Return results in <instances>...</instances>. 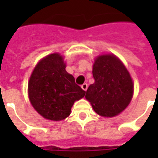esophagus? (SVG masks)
I'll return each instance as SVG.
<instances>
[{"label": "esophagus", "mask_w": 158, "mask_h": 158, "mask_svg": "<svg viewBox=\"0 0 158 158\" xmlns=\"http://www.w3.org/2000/svg\"><path fill=\"white\" fill-rule=\"evenodd\" d=\"M81 88H82L84 90H87V89H88V85L86 84V83H85V84H83L82 85H81Z\"/></svg>", "instance_id": "esophagus-1"}]
</instances>
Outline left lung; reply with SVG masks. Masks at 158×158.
<instances>
[{"label": "left lung", "mask_w": 158, "mask_h": 158, "mask_svg": "<svg viewBox=\"0 0 158 158\" xmlns=\"http://www.w3.org/2000/svg\"><path fill=\"white\" fill-rule=\"evenodd\" d=\"M95 82L89 86L85 98L100 116L114 117L129 106L134 84L129 71L116 56H97L93 64Z\"/></svg>", "instance_id": "1"}]
</instances>
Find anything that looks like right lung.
I'll list each match as a JSON object with an SVG mask.
<instances>
[{
    "label": "right lung",
    "mask_w": 158,
    "mask_h": 158,
    "mask_svg": "<svg viewBox=\"0 0 158 158\" xmlns=\"http://www.w3.org/2000/svg\"><path fill=\"white\" fill-rule=\"evenodd\" d=\"M65 69L62 56L53 53L37 63L29 78V101L37 113L49 120L65 119L74 102L85 95Z\"/></svg>",
    "instance_id": "1"
}]
</instances>
